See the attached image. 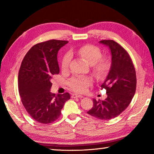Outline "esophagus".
Here are the masks:
<instances>
[{
	"label": "esophagus",
	"mask_w": 154,
	"mask_h": 154,
	"mask_svg": "<svg viewBox=\"0 0 154 154\" xmlns=\"http://www.w3.org/2000/svg\"><path fill=\"white\" fill-rule=\"evenodd\" d=\"M72 98H83V96L82 95H78V94H72Z\"/></svg>",
	"instance_id": "obj_1"
}]
</instances>
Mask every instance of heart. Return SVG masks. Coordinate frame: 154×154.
<instances>
[{
	"instance_id": "obj_1",
	"label": "heart",
	"mask_w": 154,
	"mask_h": 154,
	"mask_svg": "<svg viewBox=\"0 0 154 154\" xmlns=\"http://www.w3.org/2000/svg\"><path fill=\"white\" fill-rule=\"evenodd\" d=\"M80 58L85 60L88 64L92 66L93 71L98 77H102L107 73L111 67V61L109 58H101L103 56L101 49L92 45H85L81 47L77 50L72 51ZM71 60V54L66 53L62 58L61 69L66 71L69 69ZM92 83L90 78L74 77L69 80V84L71 89L76 92H83Z\"/></svg>"
}]
</instances>
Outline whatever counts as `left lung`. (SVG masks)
I'll list each match as a JSON object with an SVG mask.
<instances>
[{
  "mask_svg": "<svg viewBox=\"0 0 154 154\" xmlns=\"http://www.w3.org/2000/svg\"><path fill=\"white\" fill-rule=\"evenodd\" d=\"M99 43L109 47L111 54L110 70L100 86L106 90L107 97L104 100L93 99V107L87 113L98 119L109 120L121 114L133 98L136 71L129 54L119 44L113 40Z\"/></svg>",
  "mask_w": 154,
  "mask_h": 154,
  "instance_id": "8db88e82",
  "label": "left lung"
}]
</instances>
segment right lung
<instances>
[{"mask_svg":"<svg viewBox=\"0 0 154 154\" xmlns=\"http://www.w3.org/2000/svg\"><path fill=\"white\" fill-rule=\"evenodd\" d=\"M67 41L52 39L37 43L30 49L23 59L18 75V88L23 105L33 119L48 124L61 115L68 92L55 94L50 92L54 75L60 68L57 54Z\"/></svg>","mask_w":154,"mask_h":154,"instance_id":"obj_1","label":"right lung"}]
</instances>
